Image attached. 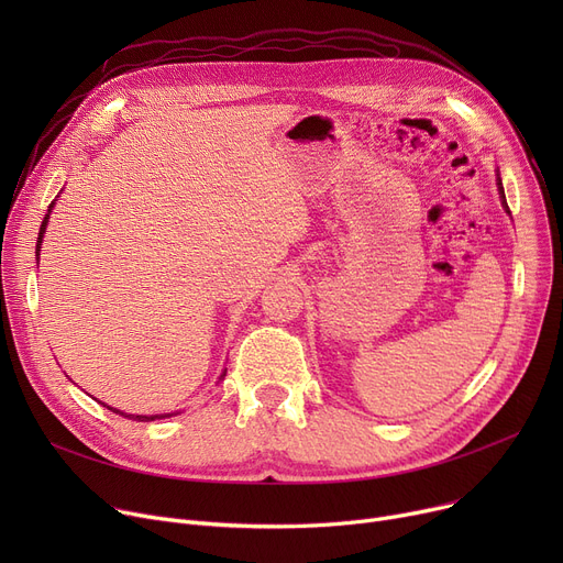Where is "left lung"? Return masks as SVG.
<instances>
[{
  "mask_svg": "<svg viewBox=\"0 0 563 563\" xmlns=\"http://www.w3.org/2000/svg\"><path fill=\"white\" fill-rule=\"evenodd\" d=\"M497 191H499L501 207H505V212L511 217V212H509V205H507V196H505V187H501V177H499V173H497Z\"/></svg>",
  "mask_w": 563,
  "mask_h": 563,
  "instance_id": "1",
  "label": "left lung"
}]
</instances>
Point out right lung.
<instances>
[{"label":"right lung","mask_w":563,"mask_h":563,"mask_svg":"<svg viewBox=\"0 0 563 563\" xmlns=\"http://www.w3.org/2000/svg\"><path fill=\"white\" fill-rule=\"evenodd\" d=\"M52 207H54V202H49V210H47V214H45V219H43V223H41V230H38V242H36V260H38V255H41L43 236H45V232H47V223H49V212H52ZM223 376H225V369H223V374L219 376V380H223ZM102 406H107V404H102ZM107 408H109V410H113V412H118V416H125V418L134 420V422H153V420H162V418H170V416H177V412H162V416H128V412L118 410V408H113V406H107Z\"/></svg>","instance_id":"add662e5"}]
</instances>
